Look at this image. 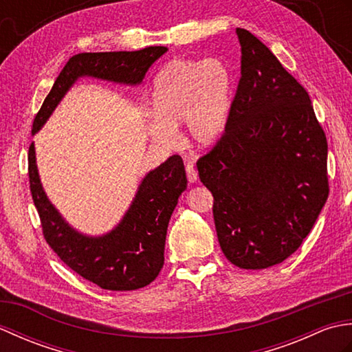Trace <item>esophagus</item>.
Returning a JSON list of instances; mask_svg holds the SVG:
<instances>
[{"label": "esophagus", "mask_w": 352, "mask_h": 352, "mask_svg": "<svg viewBox=\"0 0 352 352\" xmlns=\"http://www.w3.org/2000/svg\"><path fill=\"white\" fill-rule=\"evenodd\" d=\"M186 174H188L189 183H197V180H198V172H197L195 168H193V163H192V162H189L188 164H186Z\"/></svg>", "instance_id": "obj_1"}]
</instances>
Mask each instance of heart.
<instances>
[{"label": "heart", "mask_w": 352, "mask_h": 352, "mask_svg": "<svg viewBox=\"0 0 352 352\" xmlns=\"http://www.w3.org/2000/svg\"><path fill=\"white\" fill-rule=\"evenodd\" d=\"M231 85V72L218 58L168 63L153 81L148 136L170 146L177 142V126L184 122L192 144L212 145L227 129Z\"/></svg>", "instance_id": "obj_1"}]
</instances>
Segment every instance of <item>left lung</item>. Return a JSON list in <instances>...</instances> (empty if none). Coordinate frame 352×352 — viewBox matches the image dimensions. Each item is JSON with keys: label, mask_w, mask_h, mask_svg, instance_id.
<instances>
[{"label": "left lung", "mask_w": 352, "mask_h": 352, "mask_svg": "<svg viewBox=\"0 0 352 352\" xmlns=\"http://www.w3.org/2000/svg\"><path fill=\"white\" fill-rule=\"evenodd\" d=\"M241 80L226 133L197 163L214 198L221 250L242 269L300 248L328 198L327 138L305 89L245 28Z\"/></svg>", "instance_id": "obj_1"}]
</instances>
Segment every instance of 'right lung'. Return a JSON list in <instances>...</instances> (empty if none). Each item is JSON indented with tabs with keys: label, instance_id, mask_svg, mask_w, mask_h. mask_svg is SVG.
I'll use <instances>...</instances> for the list:
<instances>
[{
	"label": "right lung",
	"instance_id": "right-lung-1",
	"mask_svg": "<svg viewBox=\"0 0 352 352\" xmlns=\"http://www.w3.org/2000/svg\"><path fill=\"white\" fill-rule=\"evenodd\" d=\"M168 51L81 52L69 58L33 122V134L48 121L63 96L80 78L139 86L151 65ZM28 177L43 236L63 263L83 278L107 290H136L155 280L164 263V242L170 214L188 188L180 155H172L142 178L131 204L116 226L101 236L80 233L48 199L41 183L34 144L28 149Z\"/></svg>",
	"mask_w": 352,
	"mask_h": 352
}]
</instances>
